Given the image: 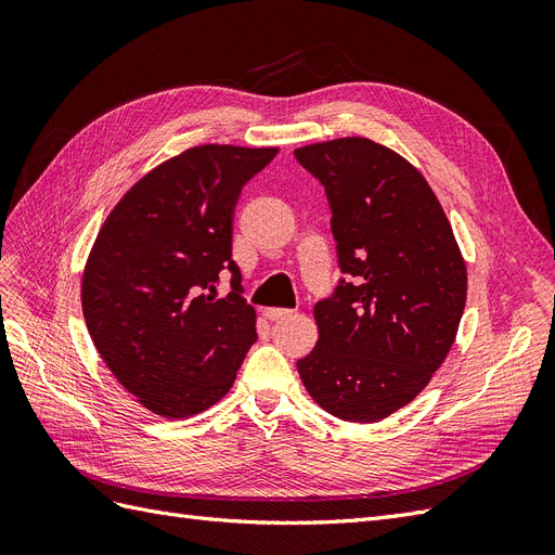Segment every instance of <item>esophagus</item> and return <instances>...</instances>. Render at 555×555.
<instances>
[{
    "instance_id": "1",
    "label": "esophagus",
    "mask_w": 555,
    "mask_h": 555,
    "mask_svg": "<svg viewBox=\"0 0 555 555\" xmlns=\"http://www.w3.org/2000/svg\"><path fill=\"white\" fill-rule=\"evenodd\" d=\"M263 317L271 319V322H282V319L294 317V312L292 310H282V308H268V310H263Z\"/></svg>"
}]
</instances>
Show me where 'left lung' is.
Here are the masks:
<instances>
[{"label": "left lung", "mask_w": 555, "mask_h": 555, "mask_svg": "<svg viewBox=\"0 0 555 555\" xmlns=\"http://www.w3.org/2000/svg\"><path fill=\"white\" fill-rule=\"evenodd\" d=\"M294 157L324 184L347 275L314 306L319 340L296 367L319 408L373 424L412 402L447 359L465 261L430 184L393 150L349 137Z\"/></svg>", "instance_id": "obj_1"}]
</instances>
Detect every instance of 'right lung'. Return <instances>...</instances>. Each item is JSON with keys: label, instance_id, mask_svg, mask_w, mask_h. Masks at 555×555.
<instances>
[{"label": "right lung", "instance_id": "1", "mask_svg": "<svg viewBox=\"0 0 555 555\" xmlns=\"http://www.w3.org/2000/svg\"><path fill=\"white\" fill-rule=\"evenodd\" d=\"M278 147L198 145L159 164L120 198L82 273V314L108 371L143 408L184 418L224 398L257 312L231 259L243 184ZM232 292L215 299L219 273Z\"/></svg>", "mask_w": 555, "mask_h": 555}]
</instances>
